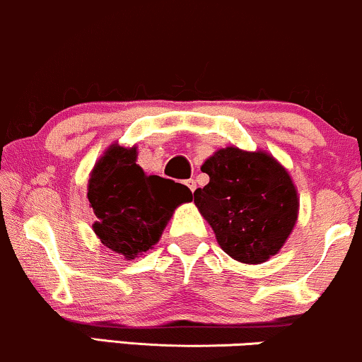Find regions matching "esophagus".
I'll return each instance as SVG.
<instances>
[{
    "mask_svg": "<svg viewBox=\"0 0 362 362\" xmlns=\"http://www.w3.org/2000/svg\"><path fill=\"white\" fill-rule=\"evenodd\" d=\"M185 185L189 187V190H190V192H194V190L197 189V182H195L194 178H190V180H187V182H185Z\"/></svg>",
    "mask_w": 362,
    "mask_h": 362,
    "instance_id": "esophagus-1",
    "label": "esophagus"
}]
</instances>
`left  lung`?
Here are the masks:
<instances>
[{
  "label": "left lung",
  "instance_id": "left-lung-1",
  "mask_svg": "<svg viewBox=\"0 0 362 362\" xmlns=\"http://www.w3.org/2000/svg\"><path fill=\"white\" fill-rule=\"evenodd\" d=\"M209 184L194 202L230 258L258 264L281 250L298 217L290 173L267 151L217 150L200 167Z\"/></svg>",
  "mask_w": 362,
  "mask_h": 362
}]
</instances>
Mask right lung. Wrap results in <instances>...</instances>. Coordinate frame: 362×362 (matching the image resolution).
<instances>
[{"label":"right lung","instance_id":"add662e5","mask_svg":"<svg viewBox=\"0 0 362 362\" xmlns=\"http://www.w3.org/2000/svg\"><path fill=\"white\" fill-rule=\"evenodd\" d=\"M136 146L111 145L94 165L87 199L95 214L94 233L111 251L134 259L158 243L173 211L192 200L189 187L136 165Z\"/></svg>","mask_w":362,"mask_h":362}]
</instances>
